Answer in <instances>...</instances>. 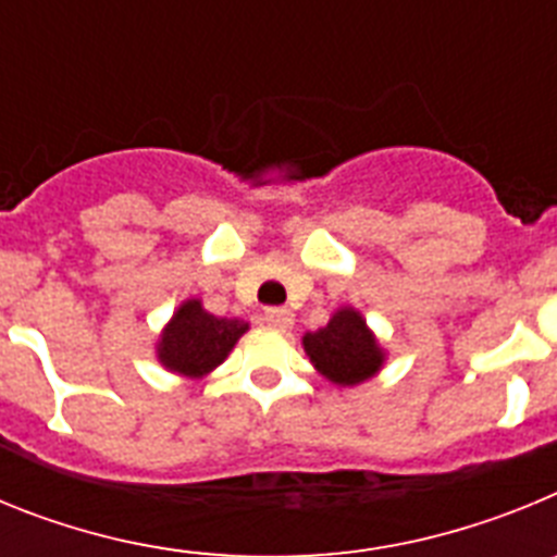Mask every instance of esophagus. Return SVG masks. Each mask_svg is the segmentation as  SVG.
Wrapping results in <instances>:
<instances>
[{
  "label": "esophagus",
  "mask_w": 557,
  "mask_h": 557,
  "mask_svg": "<svg viewBox=\"0 0 557 557\" xmlns=\"http://www.w3.org/2000/svg\"><path fill=\"white\" fill-rule=\"evenodd\" d=\"M293 312H289V309H284V307H268L264 309V323H268V326H273V329H289L293 326Z\"/></svg>",
  "instance_id": "1"
}]
</instances>
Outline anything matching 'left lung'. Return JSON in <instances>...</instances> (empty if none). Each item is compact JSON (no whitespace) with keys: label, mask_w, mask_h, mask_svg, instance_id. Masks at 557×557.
<instances>
[{"label":"left lung","mask_w":557,"mask_h":557,"mask_svg":"<svg viewBox=\"0 0 557 557\" xmlns=\"http://www.w3.org/2000/svg\"><path fill=\"white\" fill-rule=\"evenodd\" d=\"M304 348L314 368L337 385H359L382 366V348L354 309H339L326 326L309 332Z\"/></svg>","instance_id":"1"}]
</instances>
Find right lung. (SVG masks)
Listing matches in <instances>:
<instances>
[{
  "mask_svg": "<svg viewBox=\"0 0 557 557\" xmlns=\"http://www.w3.org/2000/svg\"><path fill=\"white\" fill-rule=\"evenodd\" d=\"M248 323L234 318H214L200 301H186L175 312L159 343V359L170 371L184 376H203L218 368Z\"/></svg>",
  "mask_w": 557,
  "mask_h": 557,
  "instance_id": "obj_1",
  "label": "right lung"
}]
</instances>
